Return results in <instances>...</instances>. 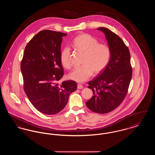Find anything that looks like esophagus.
Segmentation results:
<instances>
[{
	"mask_svg": "<svg viewBox=\"0 0 155 155\" xmlns=\"http://www.w3.org/2000/svg\"><path fill=\"white\" fill-rule=\"evenodd\" d=\"M77 88L79 89H81L83 88V86L81 85V84H78L77 85Z\"/></svg>",
	"mask_w": 155,
	"mask_h": 155,
	"instance_id": "1",
	"label": "esophagus"
}]
</instances>
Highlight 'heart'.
Returning a JSON list of instances; mask_svg holds the SVG:
<instances>
[{
    "mask_svg": "<svg viewBox=\"0 0 155 155\" xmlns=\"http://www.w3.org/2000/svg\"><path fill=\"white\" fill-rule=\"evenodd\" d=\"M73 46L78 52L84 53L82 66L75 68L68 74L70 79L77 82H83L88 80L94 73H102L107 66L111 57L109 45L99 43L97 39L88 34L82 33L75 37ZM60 62L66 68L72 66L71 51L68 47H64L60 52Z\"/></svg>",
    "mask_w": 155,
    "mask_h": 155,
    "instance_id": "1",
    "label": "heart"
}]
</instances>
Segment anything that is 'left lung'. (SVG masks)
I'll return each instance as SVG.
<instances>
[{
  "instance_id": "1",
  "label": "left lung",
  "mask_w": 155,
  "mask_h": 155,
  "mask_svg": "<svg viewBox=\"0 0 155 155\" xmlns=\"http://www.w3.org/2000/svg\"><path fill=\"white\" fill-rule=\"evenodd\" d=\"M105 35L111 50L110 61L103 71L92 81L88 88L93 96L86 102L91 110L105 114L114 110L121 103L128 92L132 77L130 53L123 41L105 27H100Z\"/></svg>"
}]
</instances>
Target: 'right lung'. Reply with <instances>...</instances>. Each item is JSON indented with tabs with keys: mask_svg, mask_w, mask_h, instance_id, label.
Returning a JSON list of instances; mask_svg holds the SVG:
<instances>
[{
	"mask_svg": "<svg viewBox=\"0 0 155 155\" xmlns=\"http://www.w3.org/2000/svg\"><path fill=\"white\" fill-rule=\"evenodd\" d=\"M67 34L51 30L38 32L27 45L21 63L24 89L31 103L45 114H55L66 105L76 82L59 84L64 70L60 62L62 37Z\"/></svg>",
	"mask_w": 155,
	"mask_h": 155,
	"instance_id": "1",
	"label": "right lung"
}]
</instances>
